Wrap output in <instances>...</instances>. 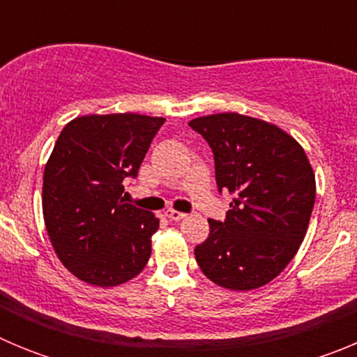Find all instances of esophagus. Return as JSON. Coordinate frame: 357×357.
I'll list each match as a JSON object with an SVG mask.
<instances>
[{"instance_id":"obj_1","label":"esophagus","mask_w":357,"mask_h":357,"mask_svg":"<svg viewBox=\"0 0 357 357\" xmlns=\"http://www.w3.org/2000/svg\"><path fill=\"white\" fill-rule=\"evenodd\" d=\"M164 214H166V216H168L172 222H181V220H184L185 218L184 213H178V211H175V209H168Z\"/></svg>"}]
</instances>
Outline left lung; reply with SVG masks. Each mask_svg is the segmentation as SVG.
Wrapping results in <instances>:
<instances>
[{"mask_svg": "<svg viewBox=\"0 0 357 357\" xmlns=\"http://www.w3.org/2000/svg\"><path fill=\"white\" fill-rule=\"evenodd\" d=\"M189 127L213 148L218 188L236 197L225 222L209 220V236L195 248L198 266L222 288H261L304 241L317 195L311 162L293 135L264 119L220 112Z\"/></svg>", "mask_w": 357, "mask_h": 357, "instance_id": "1", "label": "left lung"}]
</instances>
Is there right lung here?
Here are the masks:
<instances>
[{
  "label": "right lung",
  "mask_w": 357,
  "mask_h": 357,
  "mask_svg": "<svg viewBox=\"0 0 357 357\" xmlns=\"http://www.w3.org/2000/svg\"><path fill=\"white\" fill-rule=\"evenodd\" d=\"M162 123L135 112L87 114L59 135L44 168V225L56 257L82 282L112 288L146 266L159 218L123 204V182L137 175Z\"/></svg>",
  "instance_id": "1"
}]
</instances>
